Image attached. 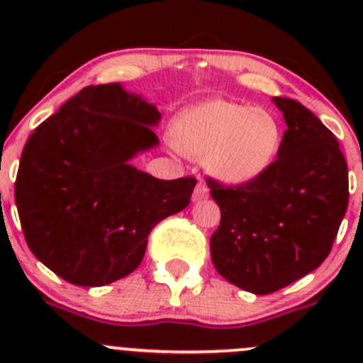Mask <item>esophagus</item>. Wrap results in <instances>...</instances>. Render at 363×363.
Instances as JSON below:
<instances>
[{
	"instance_id": "1",
	"label": "esophagus",
	"mask_w": 363,
	"mask_h": 363,
	"mask_svg": "<svg viewBox=\"0 0 363 363\" xmlns=\"http://www.w3.org/2000/svg\"><path fill=\"white\" fill-rule=\"evenodd\" d=\"M208 196V188H207V184H205L203 181H200L199 184H196V188H195V191H193V200H195V202H199V200H205Z\"/></svg>"
}]
</instances>
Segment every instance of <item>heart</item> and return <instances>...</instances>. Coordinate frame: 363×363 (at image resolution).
Segmentation results:
<instances>
[{"label":"heart","mask_w":363,"mask_h":363,"mask_svg":"<svg viewBox=\"0 0 363 363\" xmlns=\"http://www.w3.org/2000/svg\"><path fill=\"white\" fill-rule=\"evenodd\" d=\"M175 140L188 155L205 158L207 170L219 181L250 184L276 161L283 126L267 108L208 100L179 117Z\"/></svg>","instance_id":"1"}]
</instances>
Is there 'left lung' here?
<instances>
[{"mask_svg":"<svg viewBox=\"0 0 363 363\" xmlns=\"http://www.w3.org/2000/svg\"><path fill=\"white\" fill-rule=\"evenodd\" d=\"M288 130L272 167L250 184L208 177L221 221L211 237L228 283L269 295L325 262L347 208V164L335 135L309 108L274 98Z\"/></svg>","mask_w":363,"mask_h":363,"instance_id":"1","label":"left lung"}]
</instances>
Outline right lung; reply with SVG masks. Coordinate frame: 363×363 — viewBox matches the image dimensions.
<instances>
[{
  "instance_id": "right-lung-1",
  "label": "right lung",
  "mask_w": 363,
  "mask_h": 363,
  "mask_svg": "<svg viewBox=\"0 0 363 363\" xmlns=\"http://www.w3.org/2000/svg\"><path fill=\"white\" fill-rule=\"evenodd\" d=\"M161 113L119 84L87 86L31 133L16 179L29 250L77 286L133 272L151 230L188 207L195 177L161 181L130 164L158 145Z\"/></svg>"
}]
</instances>
